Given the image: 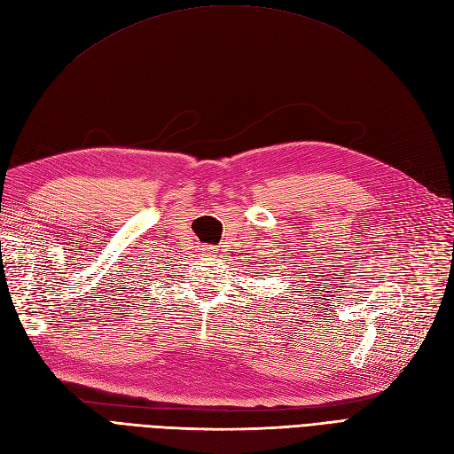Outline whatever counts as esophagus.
Segmentation results:
<instances>
[{
	"mask_svg": "<svg viewBox=\"0 0 454 454\" xmlns=\"http://www.w3.org/2000/svg\"><path fill=\"white\" fill-rule=\"evenodd\" d=\"M206 250H208V254H212V248H206Z\"/></svg>",
	"mask_w": 454,
	"mask_h": 454,
	"instance_id": "esophagus-1",
	"label": "esophagus"
}]
</instances>
